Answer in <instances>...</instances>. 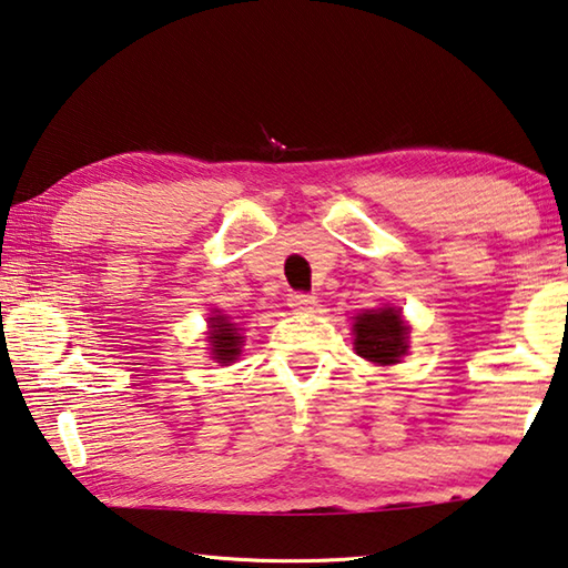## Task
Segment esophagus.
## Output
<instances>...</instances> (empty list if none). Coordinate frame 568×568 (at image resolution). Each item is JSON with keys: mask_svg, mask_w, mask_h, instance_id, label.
Instances as JSON below:
<instances>
[{"mask_svg": "<svg viewBox=\"0 0 568 568\" xmlns=\"http://www.w3.org/2000/svg\"><path fill=\"white\" fill-rule=\"evenodd\" d=\"M315 303H317L315 295H307V293H291V295H287V305H291L295 313H311Z\"/></svg>", "mask_w": 568, "mask_h": 568, "instance_id": "1", "label": "esophagus"}]
</instances>
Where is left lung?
Listing matches in <instances>:
<instances>
[{"mask_svg": "<svg viewBox=\"0 0 568 568\" xmlns=\"http://www.w3.org/2000/svg\"><path fill=\"white\" fill-rule=\"evenodd\" d=\"M355 349L377 365H395L407 353V325L395 307L369 311L355 320Z\"/></svg>", "mask_w": 568, "mask_h": 568, "instance_id": "left-lung-1", "label": "left lung"}]
</instances>
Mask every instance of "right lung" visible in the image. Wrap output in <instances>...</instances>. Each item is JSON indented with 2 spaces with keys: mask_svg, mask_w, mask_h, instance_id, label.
<instances>
[{
  "mask_svg": "<svg viewBox=\"0 0 568 568\" xmlns=\"http://www.w3.org/2000/svg\"><path fill=\"white\" fill-rule=\"evenodd\" d=\"M209 343H211L213 359H219V363H233V359L241 355L243 337L239 335V327L229 323L223 315H219V317H211Z\"/></svg>",
  "mask_w": 568,
  "mask_h": 568,
  "instance_id": "add662e5",
  "label": "right lung"
}]
</instances>
